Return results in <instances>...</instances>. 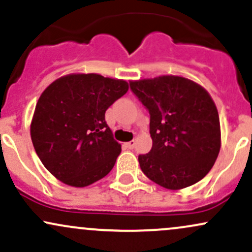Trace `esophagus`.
Returning <instances> with one entry per match:
<instances>
[{"label":"esophagus","instance_id":"1","mask_svg":"<svg viewBox=\"0 0 252 252\" xmlns=\"http://www.w3.org/2000/svg\"><path fill=\"white\" fill-rule=\"evenodd\" d=\"M126 147H128V149H133L135 145V140H132V141H128V143H126Z\"/></svg>","mask_w":252,"mask_h":252}]
</instances>
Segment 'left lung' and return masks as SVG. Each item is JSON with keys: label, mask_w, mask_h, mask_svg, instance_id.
Returning a JSON list of instances; mask_svg holds the SVG:
<instances>
[{"label": "left lung", "mask_w": 252, "mask_h": 252, "mask_svg": "<svg viewBox=\"0 0 252 252\" xmlns=\"http://www.w3.org/2000/svg\"><path fill=\"white\" fill-rule=\"evenodd\" d=\"M129 86L151 115L152 150L138 158L145 176L168 190L203 179L221 145L220 115L209 92L179 75L131 80Z\"/></svg>", "instance_id": "obj_1"}]
</instances>
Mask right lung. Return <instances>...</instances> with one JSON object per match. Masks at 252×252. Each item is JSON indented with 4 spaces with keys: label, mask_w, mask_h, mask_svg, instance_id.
I'll use <instances>...</instances> for the list:
<instances>
[{
    "label": "right lung",
    "mask_w": 252,
    "mask_h": 252,
    "mask_svg": "<svg viewBox=\"0 0 252 252\" xmlns=\"http://www.w3.org/2000/svg\"><path fill=\"white\" fill-rule=\"evenodd\" d=\"M128 91L125 80L73 73L41 94L31 137L43 166L56 179L85 188L107 176L121 152L105 121L106 109Z\"/></svg>",
    "instance_id": "right-lung-1"
}]
</instances>
